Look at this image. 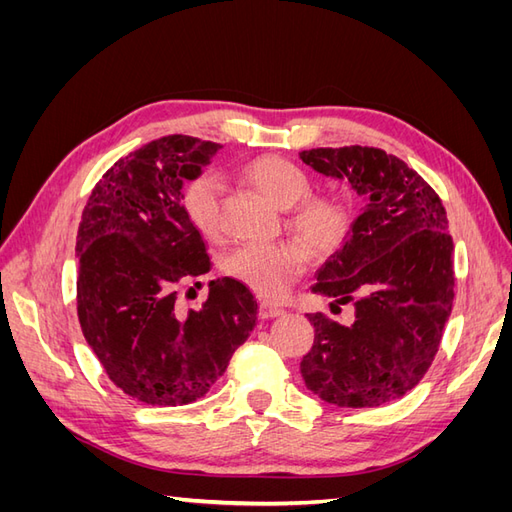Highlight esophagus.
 <instances>
[{"label": "esophagus", "mask_w": 512, "mask_h": 512, "mask_svg": "<svg viewBox=\"0 0 512 512\" xmlns=\"http://www.w3.org/2000/svg\"><path fill=\"white\" fill-rule=\"evenodd\" d=\"M258 316L262 320H269V318H277V316H284V309L277 307L273 303H260L258 307Z\"/></svg>", "instance_id": "esophagus-1"}]
</instances>
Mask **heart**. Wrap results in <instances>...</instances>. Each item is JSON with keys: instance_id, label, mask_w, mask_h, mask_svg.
<instances>
[{"instance_id": "b5f03b06", "label": "heart", "mask_w": 512, "mask_h": 512, "mask_svg": "<svg viewBox=\"0 0 512 512\" xmlns=\"http://www.w3.org/2000/svg\"><path fill=\"white\" fill-rule=\"evenodd\" d=\"M243 175L273 205L295 207L290 228L304 243L294 239L245 243L226 256L224 271L262 297L280 299L305 271L309 252L322 258L342 247L350 232L352 209L348 200L339 196L307 199L312 194V179L301 166L280 156H262L250 162ZM222 192V179L211 170H203L183 190L185 211L209 237L220 235L222 230Z\"/></svg>"}]
</instances>
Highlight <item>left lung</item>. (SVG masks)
Masks as SVG:
<instances>
[{
	"mask_svg": "<svg viewBox=\"0 0 512 512\" xmlns=\"http://www.w3.org/2000/svg\"><path fill=\"white\" fill-rule=\"evenodd\" d=\"M299 156L365 198L342 250L320 267L312 288L333 299V314L352 303L354 320L309 314L316 335L301 361L303 382L333 406L391 404L427 374L453 309L444 205L416 170L382 149L320 147Z\"/></svg>",
	"mask_w": 512,
	"mask_h": 512,
	"instance_id": "8db88e82",
	"label": "left lung"
}]
</instances>
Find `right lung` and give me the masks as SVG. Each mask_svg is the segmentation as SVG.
Returning <instances> with one entry per match:
<instances>
[{
  "instance_id": "1",
  "label": "right lung",
  "mask_w": 512,
  "mask_h": 512,
  "mask_svg": "<svg viewBox=\"0 0 512 512\" xmlns=\"http://www.w3.org/2000/svg\"><path fill=\"white\" fill-rule=\"evenodd\" d=\"M220 145L170 134L117 160L89 194L76 235V309L89 348L119 389L149 406H185L218 382L252 333L258 303L220 277L198 309L177 288L211 258L183 207V181ZM200 284V282H198Z\"/></svg>"
}]
</instances>
